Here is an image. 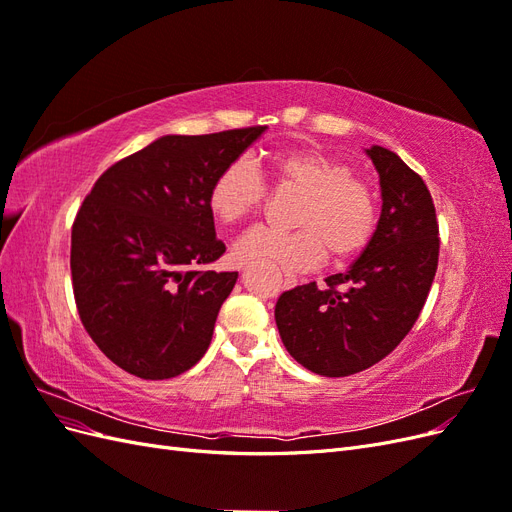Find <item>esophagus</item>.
Listing matches in <instances>:
<instances>
[{
    "instance_id": "esophagus-1",
    "label": "esophagus",
    "mask_w": 512,
    "mask_h": 512,
    "mask_svg": "<svg viewBox=\"0 0 512 512\" xmlns=\"http://www.w3.org/2000/svg\"><path fill=\"white\" fill-rule=\"evenodd\" d=\"M297 286V277L294 275H284V288L288 290V288H294Z\"/></svg>"
}]
</instances>
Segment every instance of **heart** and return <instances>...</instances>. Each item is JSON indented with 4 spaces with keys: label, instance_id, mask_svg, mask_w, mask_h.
<instances>
[{
    "label": "heart",
    "instance_id": "1",
    "mask_svg": "<svg viewBox=\"0 0 512 512\" xmlns=\"http://www.w3.org/2000/svg\"><path fill=\"white\" fill-rule=\"evenodd\" d=\"M275 188L299 196L292 209V232L254 228L235 245L237 262H273L286 271L320 267L327 256L350 265L374 241L380 203L371 185L354 177V168L316 149H288L269 158ZM267 190L247 162H230L209 185L207 209L215 222L239 224L265 207Z\"/></svg>",
    "mask_w": 512,
    "mask_h": 512
}]
</instances>
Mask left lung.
<instances>
[{
    "instance_id": "1",
    "label": "left lung",
    "mask_w": 512,
    "mask_h": 512,
    "mask_svg": "<svg viewBox=\"0 0 512 512\" xmlns=\"http://www.w3.org/2000/svg\"><path fill=\"white\" fill-rule=\"evenodd\" d=\"M380 175L382 213L374 241L327 286L286 290L275 322L290 356L327 378L363 371L391 354L421 314L438 269L436 207L421 175L397 153L367 149Z\"/></svg>"
}]
</instances>
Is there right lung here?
Wrapping results in <instances>:
<instances>
[{
  "label": "right lung",
  "instance_id": "add662e5",
  "mask_svg": "<svg viewBox=\"0 0 512 512\" xmlns=\"http://www.w3.org/2000/svg\"><path fill=\"white\" fill-rule=\"evenodd\" d=\"M265 126L168 134L104 170L72 224L70 271L85 331L117 367L175 378L211 344L237 271H205L226 245L209 185Z\"/></svg>",
  "mask_w": 512,
  "mask_h": 512
}]
</instances>
